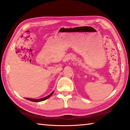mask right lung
<instances>
[{"label": "right lung", "mask_w": 130, "mask_h": 130, "mask_svg": "<svg viewBox=\"0 0 130 130\" xmlns=\"http://www.w3.org/2000/svg\"><path fill=\"white\" fill-rule=\"evenodd\" d=\"M54 92H53L52 93H50L49 95H48L46 97H45V98H42V99H29V98H26V99H27L30 101H31V102H42V101H43V100H46L47 99H48L49 98H50V96H51L53 93Z\"/></svg>", "instance_id": "add662e5"}]
</instances>
